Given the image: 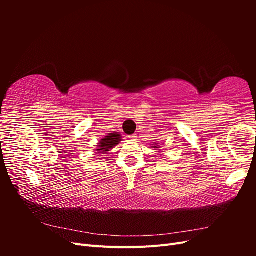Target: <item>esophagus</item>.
I'll list each match as a JSON object with an SVG mask.
<instances>
[{
    "label": "esophagus",
    "instance_id": "obj_1",
    "mask_svg": "<svg viewBox=\"0 0 256 256\" xmlns=\"http://www.w3.org/2000/svg\"><path fill=\"white\" fill-rule=\"evenodd\" d=\"M128 138L130 141H136V134H134V136H128Z\"/></svg>",
    "mask_w": 256,
    "mask_h": 256
}]
</instances>
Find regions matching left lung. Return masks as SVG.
Segmentation results:
<instances>
[{
  "instance_id": "left-lung-1",
  "label": "left lung",
  "mask_w": 256,
  "mask_h": 256,
  "mask_svg": "<svg viewBox=\"0 0 256 256\" xmlns=\"http://www.w3.org/2000/svg\"><path fill=\"white\" fill-rule=\"evenodd\" d=\"M152 148H156V150H159L160 148V146L158 145V143H156V144H154V146H152Z\"/></svg>"
}]
</instances>
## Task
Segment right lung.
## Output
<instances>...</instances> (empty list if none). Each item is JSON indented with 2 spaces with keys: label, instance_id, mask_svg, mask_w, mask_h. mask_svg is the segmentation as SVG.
Instances as JSON below:
<instances>
[{
  "label": "right lung",
  "instance_id": "right-lung-1",
  "mask_svg": "<svg viewBox=\"0 0 256 256\" xmlns=\"http://www.w3.org/2000/svg\"><path fill=\"white\" fill-rule=\"evenodd\" d=\"M122 141V136L118 132L109 134L108 136H104L97 145L96 152L97 154H106L109 150L118 145Z\"/></svg>",
  "mask_w": 256,
  "mask_h": 256
}]
</instances>
